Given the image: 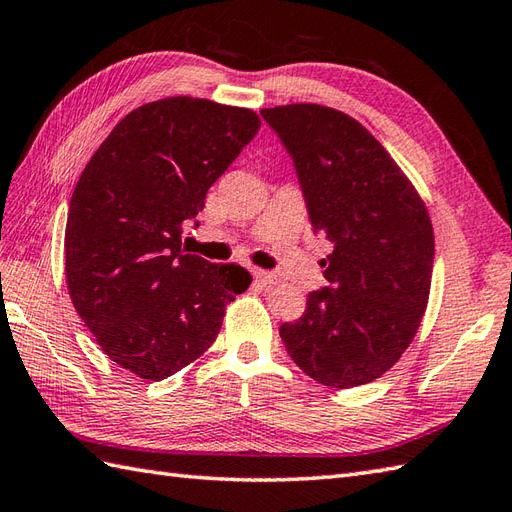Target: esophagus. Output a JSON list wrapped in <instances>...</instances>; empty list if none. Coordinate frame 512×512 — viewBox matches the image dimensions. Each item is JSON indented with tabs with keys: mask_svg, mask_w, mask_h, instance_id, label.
I'll use <instances>...</instances> for the list:
<instances>
[{
	"mask_svg": "<svg viewBox=\"0 0 512 512\" xmlns=\"http://www.w3.org/2000/svg\"><path fill=\"white\" fill-rule=\"evenodd\" d=\"M253 277L259 285H275L279 281V277L275 275V272L270 270H261V268H253Z\"/></svg>",
	"mask_w": 512,
	"mask_h": 512,
	"instance_id": "34e87169",
	"label": "esophagus"
}]
</instances>
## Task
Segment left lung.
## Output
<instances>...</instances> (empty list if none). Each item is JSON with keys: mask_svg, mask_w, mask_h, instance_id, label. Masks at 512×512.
Masks as SVG:
<instances>
[{"mask_svg": "<svg viewBox=\"0 0 512 512\" xmlns=\"http://www.w3.org/2000/svg\"><path fill=\"white\" fill-rule=\"evenodd\" d=\"M292 157L314 233L334 251L327 285L299 320L279 327L301 371L331 388L373 382L421 325L434 233L421 196L384 146L353 117L320 104L261 111Z\"/></svg>", "mask_w": 512, "mask_h": 512, "instance_id": "8db88e82", "label": "left lung"}]
</instances>
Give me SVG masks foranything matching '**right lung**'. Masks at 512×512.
<instances>
[{"instance_id": "obj_1", "label": "right lung", "mask_w": 512, "mask_h": 512, "mask_svg": "<svg viewBox=\"0 0 512 512\" xmlns=\"http://www.w3.org/2000/svg\"><path fill=\"white\" fill-rule=\"evenodd\" d=\"M257 128L248 109L157 100L128 113L78 178L65 229L71 303L102 351L141 379L200 358L251 285L242 266L185 253L181 235Z\"/></svg>"}]
</instances>
